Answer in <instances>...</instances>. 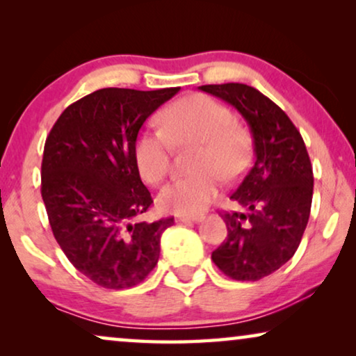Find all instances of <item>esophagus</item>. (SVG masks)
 I'll return each mask as SVG.
<instances>
[{"label": "esophagus", "instance_id": "1", "mask_svg": "<svg viewBox=\"0 0 356 356\" xmlns=\"http://www.w3.org/2000/svg\"><path fill=\"white\" fill-rule=\"evenodd\" d=\"M202 216H179L178 220L179 222H199L202 220Z\"/></svg>", "mask_w": 356, "mask_h": 356}]
</instances>
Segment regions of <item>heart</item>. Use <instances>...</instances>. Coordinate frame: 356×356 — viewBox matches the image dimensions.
<instances>
[{
    "instance_id": "1",
    "label": "heart",
    "mask_w": 356,
    "mask_h": 356,
    "mask_svg": "<svg viewBox=\"0 0 356 356\" xmlns=\"http://www.w3.org/2000/svg\"><path fill=\"white\" fill-rule=\"evenodd\" d=\"M163 133H143L134 143V162L140 178L159 184L167 177L172 145L194 149L191 177L173 179L159 194L165 212L194 216L213 201L218 179L232 183L245 172L251 157V134L225 105L209 95L179 99L163 111Z\"/></svg>"
}]
</instances>
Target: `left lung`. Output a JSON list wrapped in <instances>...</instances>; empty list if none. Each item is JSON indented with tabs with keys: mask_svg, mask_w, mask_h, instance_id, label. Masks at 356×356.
<instances>
[{
	"mask_svg": "<svg viewBox=\"0 0 356 356\" xmlns=\"http://www.w3.org/2000/svg\"><path fill=\"white\" fill-rule=\"evenodd\" d=\"M199 89L235 106L250 126L254 163L230 199L248 212H223L228 235L212 261L235 280L256 282L298 250L313 201V167L300 131L279 105L238 82Z\"/></svg>",
	"mask_w": 356,
	"mask_h": 356,
	"instance_id": "1",
	"label": "left lung"
}]
</instances>
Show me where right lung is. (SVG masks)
I'll return each mask as SVG.
<instances>
[{
	"instance_id": "obj_1",
	"label": "right lung",
	"mask_w": 356,
	"mask_h": 356,
	"mask_svg": "<svg viewBox=\"0 0 356 356\" xmlns=\"http://www.w3.org/2000/svg\"><path fill=\"white\" fill-rule=\"evenodd\" d=\"M178 90H95L67 106L45 140L42 199L51 232L71 264L104 289L140 284L173 225V217L140 220L154 201L136 167L134 143L144 121Z\"/></svg>"
}]
</instances>
